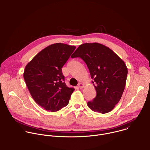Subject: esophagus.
Listing matches in <instances>:
<instances>
[{
  "instance_id": "34e87169",
  "label": "esophagus",
  "mask_w": 150,
  "mask_h": 150,
  "mask_svg": "<svg viewBox=\"0 0 150 150\" xmlns=\"http://www.w3.org/2000/svg\"><path fill=\"white\" fill-rule=\"evenodd\" d=\"M78 88H79L82 89V88H83L84 87V85H83V83H78Z\"/></svg>"
}]
</instances>
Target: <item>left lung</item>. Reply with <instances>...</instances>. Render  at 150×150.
Returning <instances> with one entry per match:
<instances>
[{
	"instance_id": "left-lung-1",
	"label": "left lung",
	"mask_w": 150,
	"mask_h": 150,
	"mask_svg": "<svg viewBox=\"0 0 150 150\" xmlns=\"http://www.w3.org/2000/svg\"><path fill=\"white\" fill-rule=\"evenodd\" d=\"M79 57L86 63L96 95L87 104L93 111L105 114L118 104L125 89L128 70L126 65L112 50L98 43L79 45L71 58Z\"/></svg>"
}]
</instances>
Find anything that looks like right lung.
Here are the masks:
<instances>
[{"label":"right lung","instance_id":"1","mask_svg":"<svg viewBox=\"0 0 150 150\" xmlns=\"http://www.w3.org/2000/svg\"><path fill=\"white\" fill-rule=\"evenodd\" d=\"M76 47L57 43L42 49L26 66L23 78L34 101L47 111L66 107L74 88L68 87L62 68Z\"/></svg>","mask_w":150,"mask_h":150}]
</instances>
